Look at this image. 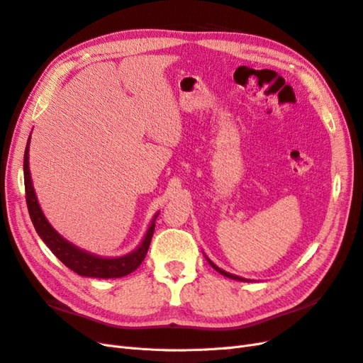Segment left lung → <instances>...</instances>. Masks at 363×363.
<instances>
[{
	"label": "left lung",
	"mask_w": 363,
	"mask_h": 363,
	"mask_svg": "<svg viewBox=\"0 0 363 363\" xmlns=\"http://www.w3.org/2000/svg\"><path fill=\"white\" fill-rule=\"evenodd\" d=\"M207 259V257H206ZM208 260V259H207ZM208 263H211V265H212V268L213 269H216L219 274H223V276H225V277H228V279H233V280H239V281H248L247 279H242V277H238V276H233V274H230V272H225V271H223L221 268H218L216 265H215V263L213 262H211V260H208Z\"/></svg>",
	"instance_id": "obj_1"
}]
</instances>
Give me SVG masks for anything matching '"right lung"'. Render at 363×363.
<instances>
[{
    "instance_id": "add662e5",
    "label": "right lung",
    "mask_w": 363,
    "mask_h": 363,
    "mask_svg": "<svg viewBox=\"0 0 363 363\" xmlns=\"http://www.w3.org/2000/svg\"><path fill=\"white\" fill-rule=\"evenodd\" d=\"M28 144H30V138L26 147L24 152V184H26V200H27V207H28V213L31 218V223L35 225L38 235L43 242L47 244V247L54 252L65 267H68L74 272L79 274V276L84 277H95V279H118V277H124L128 276L130 272H133L135 269L139 268L142 260L145 259L147 251L151 242L152 233H155V227H156V218L152 219L147 235L142 240L140 245L131 251L130 255L123 256V257H100V256H94L91 252H87L84 250H80L79 247L72 245L68 242L67 239H63L56 230L51 227V224L47 221L45 215H43L42 208L38 203L35 188H33V182L30 177V168H28Z\"/></svg>"
}]
</instances>
